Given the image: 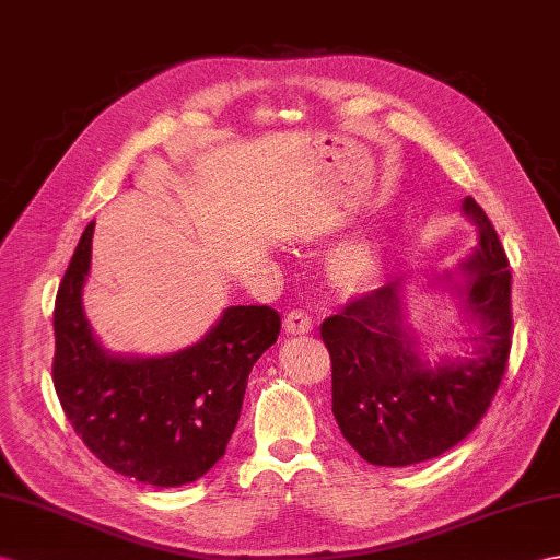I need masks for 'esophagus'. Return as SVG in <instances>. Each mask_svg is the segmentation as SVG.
Segmentation results:
<instances>
[{"mask_svg":"<svg viewBox=\"0 0 560 560\" xmlns=\"http://www.w3.org/2000/svg\"><path fill=\"white\" fill-rule=\"evenodd\" d=\"M283 329L285 334H307L312 329V319L303 310H291L283 319Z\"/></svg>","mask_w":560,"mask_h":560,"instance_id":"esophagus-1","label":"esophagus"}]
</instances>
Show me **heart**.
<instances>
[{"instance_id": "obj_1", "label": "heart", "mask_w": 560, "mask_h": 560, "mask_svg": "<svg viewBox=\"0 0 560 560\" xmlns=\"http://www.w3.org/2000/svg\"><path fill=\"white\" fill-rule=\"evenodd\" d=\"M331 281L343 291H365L384 275V248L374 238L346 243L331 259Z\"/></svg>"}]
</instances>
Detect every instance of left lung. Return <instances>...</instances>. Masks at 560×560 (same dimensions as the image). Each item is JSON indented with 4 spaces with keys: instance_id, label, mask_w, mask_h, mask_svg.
I'll list each match as a JSON object with an SVG mask.
<instances>
[{
    "instance_id": "8db88e82",
    "label": "left lung",
    "mask_w": 560,
    "mask_h": 560,
    "mask_svg": "<svg viewBox=\"0 0 560 560\" xmlns=\"http://www.w3.org/2000/svg\"><path fill=\"white\" fill-rule=\"evenodd\" d=\"M463 214L477 226V248L458 267L427 275L444 289L465 327V355L429 360L410 324L402 275L322 322L331 355V410L360 458L408 467L446 453L472 432L497 394L511 353V271L497 231L472 198ZM424 289V283H422Z\"/></svg>"
}]
</instances>
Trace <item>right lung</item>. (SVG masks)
Wrapping results in <instances>:
<instances>
[{
    "label": "right lung",
    "mask_w": 560,
    "mask_h": 560,
    "mask_svg": "<svg viewBox=\"0 0 560 560\" xmlns=\"http://www.w3.org/2000/svg\"><path fill=\"white\" fill-rule=\"evenodd\" d=\"M95 221L85 226L55 303V388L75 434L114 472L184 487L226 453L255 362L277 343L267 305H231L198 343L124 355L100 343L83 310Z\"/></svg>",
    "instance_id": "right-lung-1"
}]
</instances>
